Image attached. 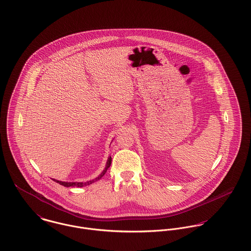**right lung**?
Segmentation results:
<instances>
[{"label": "right lung", "instance_id": "right-lung-1", "mask_svg": "<svg viewBox=\"0 0 251 251\" xmlns=\"http://www.w3.org/2000/svg\"><path fill=\"white\" fill-rule=\"evenodd\" d=\"M111 162H112V157L111 156H108L107 161H106V165H105V168L103 169V171L96 178V179H92V180H88V181H86V182H82V181H62V180H58V179H52L54 181H56V182H58V183H60L61 185H64V186H67V187H70V186H77V187H82V186H85V185H90L91 183H93V182H95V181H97V180H99V179H101L104 175H105V173H106V171H107L108 168L110 167V165H111Z\"/></svg>", "mask_w": 251, "mask_h": 251}]
</instances>
